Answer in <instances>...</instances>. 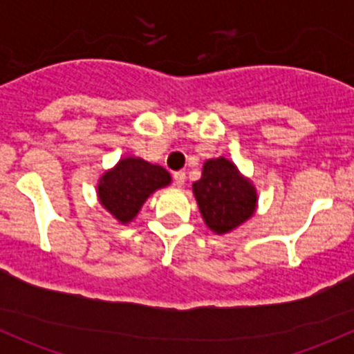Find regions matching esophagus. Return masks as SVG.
Returning <instances> with one entry per match:
<instances>
[{
    "mask_svg": "<svg viewBox=\"0 0 354 354\" xmlns=\"http://www.w3.org/2000/svg\"><path fill=\"white\" fill-rule=\"evenodd\" d=\"M173 180H174V185H176L178 188H181L185 185V181H187V176H185L183 171H176L173 176Z\"/></svg>",
    "mask_w": 354,
    "mask_h": 354,
    "instance_id": "1",
    "label": "esophagus"
}]
</instances>
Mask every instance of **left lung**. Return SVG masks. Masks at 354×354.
<instances>
[{
  "label": "left lung",
  "mask_w": 354,
  "mask_h": 354,
  "mask_svg": "<svg viewBox=\"0 0 354 354\" xmlns=\"http://www.w3.org/2000/svg\"><path fill=\"white\" fill-rule=\"evenodd\" d=\"M192 190L203 223L216 234H227L240 227L255 216L259 207L253 181L224 156L203 162L202 178Z\"/></svg>",
  "instance_id": "8db88e82"
}]
</instances>
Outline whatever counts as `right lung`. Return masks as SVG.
<instances>
[{
    "label": "right lung",
    "mask_w": 354,
    "mask_h": 354,
    "mask_svg": "<svg viewBox=\"0 0 354 354\" xmlns=\"http://www.w3.org/2000/svg\"><path fill=\"white\" fill-rule=\"evenodd\" d=\"M171 174L159 164H151L138 156H124L99 176V203L118 223L127 226L140 212L147 198L171 185Z\"/></svg>",
    "instance_id": "obj_1"
}]
</instances>
